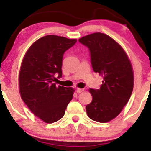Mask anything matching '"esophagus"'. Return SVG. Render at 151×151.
Wrapping results in <instances>:
<instances>
[{"mask_svg":"<svg viewBox=\"0 0 151 151\" xmlns=\"http://www.w3.org/2000/svg\"><path fill=\"white\" fill-rule=\"evenodd\" d=\"M83 91H84L83 89H80V88H77V93H78V94L81 93V92H83Z\"/></svg>","mask_w":151,"mask_h":151,"instance_id":"1","label":"esophagus"}]
</instances>
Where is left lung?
<instances>
[{
    "mask_svg": "<svg viewBox=\"0 0 151 151\" xmlns=\"http://www.w3.org/2000/svg\"><path fill=\"white\" fill-rule=\"evenodd\" d=\"M79 41L89 49L94 72L103 77L100 89H89L92 100L86 106L87 114L94 121L108 122L120 113L131 96V64L121 46L105 34L94 33Z\"/></svg>",
    "mask_w": 151,
    "mask_h": 151,
    "instance_id": "obj_1",
    "label": "left lung"
}]
</instances>
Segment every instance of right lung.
<instances>
[{
  "mask_svg": "<svg viewBox=\"0 0 151 151\" xmlns=\"http://www.w3.org/2000/svg\"><path fill=\"white\" fill-rule=\"evenodd\" d=\"M77 39L49 35L38 39L25 54L19 73L21 98L30 110L47 123L57 122L64 115L72 100L74 89L56 86L54 81L62 76L64 52Z\"/></svg>",
  "mask_w": 151,
  "mask_h": 151,
  "instance_id": "right-lung-1",
  "label": "right lung"
}]
</instances>
